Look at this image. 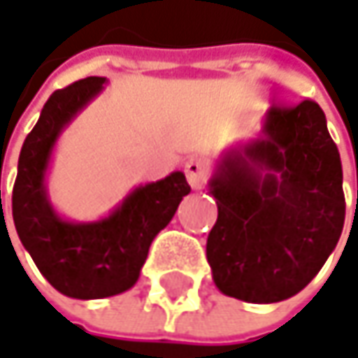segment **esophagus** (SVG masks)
<instances>
[{
  "instance_id": "esophagus-1",
  "label": "esophagus",
  "mask_w": 358,
  "mask_h": 358,
  "mask_svg": "<svg viewBox=\"0 0 358 358\" xmlns=\"http://www.w3.org/2000/svg\"><path fill=\"white\" fill-rule=\"evenodd\" d=\"M184 174H186V180H188L190 188L201 190V188L205 186L207 178H209V168H207V164L201 162V159H190V162H186V166H184Z\"/></svg>"
}]
</instances>
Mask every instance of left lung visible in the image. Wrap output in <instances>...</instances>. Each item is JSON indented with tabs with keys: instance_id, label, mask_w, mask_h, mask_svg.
<instances>
[{
	"instance_id": "left-lung-1",
	"label": "left lung",
	"mask_w": 358,
	"mask_h": 358,
	"mask_svg": "<svg viewBox=\"0 0 358 358\" xmlns=\"http://www.w3.org/2000/svg\"><path fill=\"white\" fill-rule=\"evenodd\" d=\"M207 238L215 286L245 303L299 294L344 228L342 162L315 101L271 108L257 138L224 151L209 180Z\"/></svg>"
}]
</instances>
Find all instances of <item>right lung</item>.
<instances>
[{
    "label": "right lung",
    "instance_id": "1",
    "mask_svg": "<svg viewBox=\"0 0 358 358\" xmlns=\"http://www.w3.org/2000/svg\"><path fill=\"white\" fill-rule=\"evenodd\" d=\"M103 85L108 78L89 76L47 99L22 145L12 192V215L22 247L57 292L80 301L132 288L153 238L172 222L182 196L190 192L186 176L172 172L136 186L97 222H70L53 209L45 182L53 147Z\"/></svg>",
    "mask_w": 358,
    "mask_h": 358
}]
</instances>
